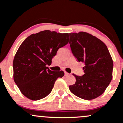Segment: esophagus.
<instances>
[{
  "label": "esophagus",
  "mask_w": 123,
  "mask_h": 123,
  "mask_svg": "<svg viewBox=\"0 0 123 123\" xmlns=\"http://www.w3.org/2000/svg\"><path fill=\"white\" fill-rule=\"evenodd\" d=\"M69 75V73H68V72L65 71V75L67 76V75Z\"/></svg>",
  "instance_id": "34e87169"
}]
</instances>
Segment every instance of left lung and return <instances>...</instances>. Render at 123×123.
Instances as JSON below:
<instances>
[{
  "mask_svg": "<svg viewBox=\"0 0 123 123\" xmlns=\"http://www.w3.org/2000/svg\"><path fill=\"white\" fill-rule=\"evenodd\" d=\"M69 44L74 56L84 64V74L77 76L70 91L84 99L96 98L105 91L113 78V61L105 43L84 32L70 33Z\"/></svg>",
  "mask_w": 123,
  "mask_h": 123,
  "instance_id": "8db88e82",
  "label": "left lung"
}]
</instances>
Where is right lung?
<instances>
[{
    "instance_id": "1",
    "label": "right lung",
    "mask_w": 123,
    "mask_h": 123,
    "mask_svg": "<svg viewBox=\"0 0 123 123\" xmlns=\"http://www.w3.org/2000/svg\"><path fill=\"white\" fill-rule=\"evenodd\" d=\"M68 33L46 30L29 36L19 46L13 62L14 81L28 98L39 100L51 92L64 72L52 71L50 65L58 50L68 43Z\"/></svg>"
}]
</instances>
